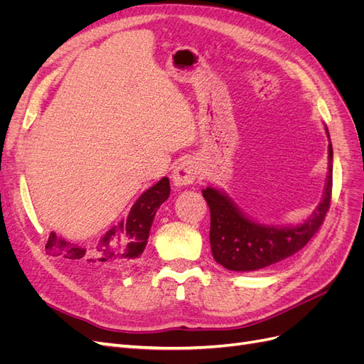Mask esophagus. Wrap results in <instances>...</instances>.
<instances>
[{
  "label": "esophagus",
  "mask_w": 364,
  "mask_h": 364,
  "mask_svg": "<svg viewBox=\"0 0 364 364\" xmlns=\"http://www.w3.org/2000/svg\"><path fill=\"white\" fill-rule=\"evenodd\" d=\"M197 174H199V167H197V162L194 159H183L178 167L173 171V183L174 186H186L196 181Z\"/></svg>",
  "instance_id": "34e87169"
}]
</instances>
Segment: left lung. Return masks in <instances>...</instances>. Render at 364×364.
Returning <instances> with one entry per match:
<instances>
[{
    "label": "left lung",
    "instance_id": "obj_1",
    "mask_svg": "<svg viewBox=\"0 0 364 364\" xmlns=\"http://www.w3.org/2000/svg\"><path fill=\"white\" fill-rule=\"evenodd\" d=\"M328 135V176L321 203L304 223L296 226L261 225L247 218L226 193L214 186L202 191L211 211L209 241L214 259L228 270L253 272L299 252L322 226L333 193V144Z\"/></svg>",
    "mask_w": 364,
    "mask_h": 364
}]
</instances>
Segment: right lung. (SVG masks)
Segmentation results:
<instances>
[{
    "label": "right lung",
    "mask_w": 364,
    "mask_h": 364,
    "mask_svg": "<svg viewBox=\"0 0 364 364\" xmlns=\"http://www.w3.org/2000/svg\"><path fill=\"white\" fill-rule=\"evenodd\" d=\"M170 182L162 178L142 193L132 206L127 218L121 220L92 246L71 243L50 232L46 249L53 257L74 261L90 267H124L134 264L144 252L153 218L158 208L168 199Z\"/></svg>",
    "instance_id": "right-lung-1"
}]
</instances>
